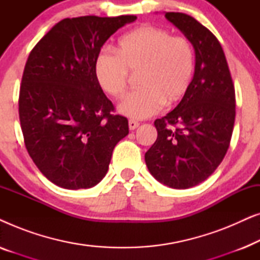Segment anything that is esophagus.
Segmentation results:
<instances>
[{"label": "esophagus", "instance_id": "esophagus-1", "mask_svg": "<svg viewBox=\"0 0 260 260\" xmlns=\"http://www.w3.org/2000/svg\"><path fill=\"white\" fill-rule=\"evenodd\" d=\"M138 125H140V122H137V120H135V119L129 120V129L130 130H135L136 127H138Z\"/></svg>", "mask_w": 260, "mask_h": 260}]
</instances>
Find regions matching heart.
Masks as SVG:
<instances>
[{
	"mask_svg": "<svg viewBox=\"0 0 260 260\" xmlns=\"http://www.w3.org/2000/svg\"><path fill=\"white\" fill-rule=\"evenodd\" d=\"M117 54L104 48L97 55L94 72L106 93L120 98L125 93L130 72L137 74L140 87L119 103L120 113L142 119L157 113L166 104H175L189 90L195 70L190 41L172 37L155 26H140L124 34Z\"/></svg>",
	"mask_w": 260,
	"mask_h": 260,
	"instance_id": "b5f03b06",
	"label": "heart"
}]
</instances>
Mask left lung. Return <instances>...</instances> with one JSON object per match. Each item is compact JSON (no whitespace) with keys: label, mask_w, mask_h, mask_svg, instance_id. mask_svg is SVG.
I'll use <instances>...</instances> for the list:
<instances>
[{"label":"left lung","mask_w":260,"mask_h":260,"mask_svg":"<svg viewBox=\"0 0 260 260\" xmlns=\"http://www.w3.org/2000/svg\"><path fill=\"white\" fill-rule=\"evenodd\" d=\"M195 49L189 90L168 115L155 120L157 140L145 152L151 175L187 189L204 182L225 157L236 119V92L215 35L187 14L166 13Z\"/></svg>","instance_id":"8db88e82"}]
</instances>
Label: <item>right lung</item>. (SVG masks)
Here are the masks:
<instances>
[{"label": "right lung", "mask_w": 260, "mask_h": 260, "mask_svg": "<svg viewBox=\"0 0 260 260\" xmlns=\"http://www.w3.org/2000/svg\"><path fill=\"white\" fill-rule=\"evenodd\" d=\"M135 15L63 19L28 56L19 95L24 145L39 170L66 189L91 188L106 175L113 148L129 134L113 115L94 72L105 41Z\"/></svg>", "instance_id": "obj_1"}]
</instances>
